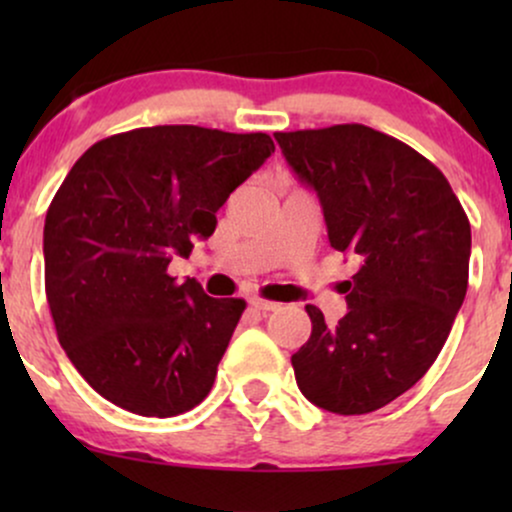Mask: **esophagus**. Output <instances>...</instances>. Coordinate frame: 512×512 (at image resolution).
Segmentation results:
<instances>
[{
	"label": "esophagus",
	"instance_id": "obj_1",
	"mask_svg": "<svg viewBox=\"0 0 512 512\" xmlns=\"http://www.w3.org/2000/svg\"><path fill=\"white\" fill-rule=\"evenodd\" d=\"M248 303H250V308L260 310V313H272V310H279V303L264 301V298H257V296H252Z\"/></svg>",
	"mask_w": 512,
	"mask_h": 512
}]
</instances>
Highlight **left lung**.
<instances>
[{"label": "left lung", "instance_id": "8db88e82", "mask_svg": "<svg viewBox=\"0 0 512 512\" xmlns=\"http://www.w3.org/2000/svg\"><path fill=\"white\" fill-rule=\"evenodd\" d=\"M298 180L313 187L334 250L358 264L346 315L291 356L305 399L332 414H370L433 366L462 308L472 228L445 175L366 125L276 132Z\"/></svg>", "mask_w": 512, "mask_h": 512}]
</instances>
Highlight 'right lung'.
<instances>
[{
  "mask_svg": "<svg viewBox=\"0 0 512 512\" xmlns=\"http://www.w3.org/2000/svg\"><path fill=\"white\" fill-rule=\"evenodd\" d=\"M272 154L262 132L158 125L101 139L69 170L45 216V293L62 349L108 402L168 419L209 395L245 301L178 284L168 264Z\"/></svg>",
  "mask_w": 512,
  "mask_h": 512,
  "instance_id": "1",
  "label": "right lung"
}]
</instances>
